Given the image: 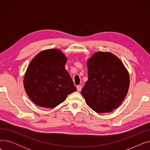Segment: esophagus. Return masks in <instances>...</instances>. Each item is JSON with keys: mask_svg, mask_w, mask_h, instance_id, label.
<instances>
[{"mask_svg": "<svg viewBox=\"0 0 150 150\" xmlns=\"http://www.w3.org/2000/svg\"><path fill=\"white\" fill-rule=\"evenodd\" d=\"M76 88H77V91L79 92H81V89H82V88H81V86H77Z\"/></svg>", "mask_w": 150, "mask_h": 150, "instance_id": "1", "label": "esophagus"}]
</instances>
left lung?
I'll return each mask as SVG.
<instances>
[{"label": "left lung", "instance_id": "1", "mask_svg": "<svg viewBox=\"0 0 150 150\" xmlns=\"http://www.w3.org/2000/svg\"><path fill=\"white\" fill-rule=\"evenodd\" d=\"M88 80L81 93L97 113L111 112L127 96L129 75L122 61L108 52H97L87 61Z\"/></svg>", "mask_w": 150, "mask_h": 150}]
</instances>
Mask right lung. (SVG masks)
<instances>
[{
	"instance_id": "obj_1",
	"label": "right lung",
	"mask_w": 150,
	"mask_h": 150,
	"mask_svg": "<svg viewBox=\"0 0 150 150\" xmlns=\"http://www.w3.org/2000/svg\"><path fill=\"white\" fill-rule=\"evenodd\" d=\"M67 61V57L58 49L44 50L31 61L23 78V86L35 105L54 108L76 91L65 69Z\"/></svg>"
}]
</instances>
